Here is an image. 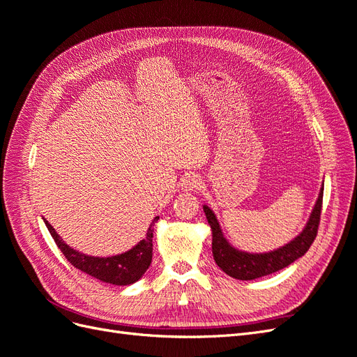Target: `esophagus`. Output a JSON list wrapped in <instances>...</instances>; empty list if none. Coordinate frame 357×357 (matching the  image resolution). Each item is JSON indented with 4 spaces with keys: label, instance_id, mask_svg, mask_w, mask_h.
<instances>
[{
    "label": "esophagus",
    "instance_id": "esophagus-1",
    "mask_svg": "<svg viewBox=\"0 0 357 357\" xmlns=\"http://www.w3.org/2000/svg\"><path fill=\"white\" fill-rule=\"evenodd\" d=\"M199 188H201V181L195 176H186L181 178V189L183 190L192 192V190H197Z\"/></svg>",
    "mask_w": 357,
    "mask_h": 357
}]
</instances>
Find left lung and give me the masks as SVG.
I'll return each mask as SVG.
<instances>
[{
	"mask_svg": "<svg viewBox=\"0 0 357 357\" xmlns=\"http://www.w3.org/2000/svg\"><path fill=\"white\" fill-rule=\"evenodd\" d=\"M321 199L323 185L320 188L314 207H312L310 218L301 234H298L295 238L289 241L287 244L265 253H250L235 248L223 235L220 223L218 218H215L214 211L208 205L204 204L202 208L205 213V218H207L211 228V248L215 264H218V266L225 274H228L229 277L236 280H255L289 266L291 262H295L296 259L304 256L308 252L310 245L316 238L320 222Z\"/></svg>",
	"mask_w": 357,
	"mask_h": 357,
	"instance_id": "1",
	"label": "left lung"
}]
</instances>
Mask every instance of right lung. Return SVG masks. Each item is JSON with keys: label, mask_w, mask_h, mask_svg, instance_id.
<instances>
[{"label": "right lung", "mask_w": 357, "mask_h": 357, "mask_svg": "<svg viewBox=\"0 0 357 357\" xmlns=\"http://www.w3.org/2000/svg\"><path fill=\"white\" fill-rule=\"evenodd\" d=\"M159 215L150 223L146 238H143L139 243H137L132 248H129L128 252L114 255V256H91L82 253L79 250H74L66 241H63L59 234L53 229V226L43 219L47 226V229L52 235V238L55 240L56 245L61 248L63 256L67 257V261L74 266L80 269V271L95 277L100 282L114 284V286H129L138 282L139 278L144 275V273L149 269L150 264H152L153 256V226L158 222Z\"/></svg>", "instance_id": "obj_1"}]
</instances>
